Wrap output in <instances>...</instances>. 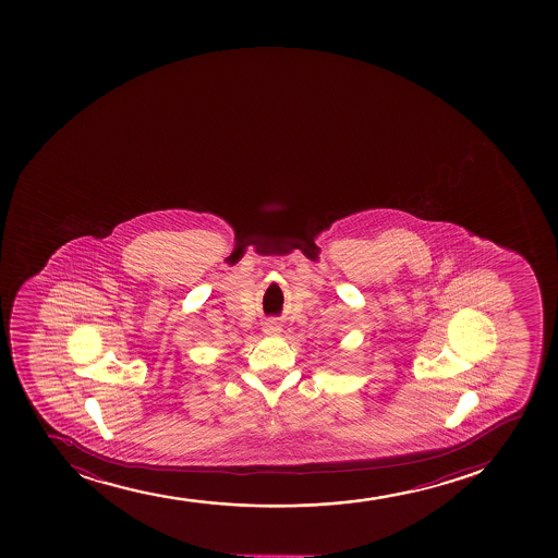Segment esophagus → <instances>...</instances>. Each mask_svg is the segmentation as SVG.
I'll use <instances>...</instances> for the list:
<instances>
[{"instance_id": "34e87169", "label": "esophagus", "mask_w": 558, "mask_h": 558, "mask_svg": "<svg viewBox=\"0 0 558 558\" xmlns=\"http://www.w3.org/2000/svg\"><path fill=\"white\" fill-rule=\"evenodd\" d=\"M282 330V326L278 325L276 320H267L264 326L265 333H278Z\"/></svg>"}]
</instances>
